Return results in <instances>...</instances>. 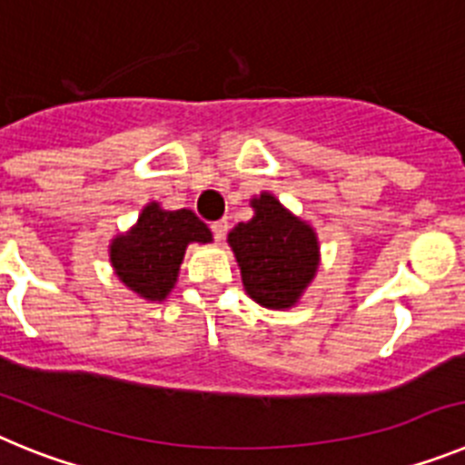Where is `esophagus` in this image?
I'll list each match as a JSON object with an SVG mask.
<instances>
[{
	"instance_id": "34e87169",
	"label": "esophagus",
	"mask_w": 465,
	"mask_h": 465,
	"mask_svg": "<svg viewBox=\"0 0 465 465\" xmlns=\"http://www.w3.org/2000/svg\"><path fill=\"white\" fill-rule=\"evenodd\" d=\"M212 232H213V237H216V240H223L225 237V232H228V221L225 219H221V221H213L212 223Z\"/></svg>"
}]
</instances>
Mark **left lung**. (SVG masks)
<instances>
[{
    "mask_svg": "<svg viewBox=\"0 0 465 465\" xmlns=\"http://www.w3.org/2000/svg\"><path fill=\"white\" fill-rule=\"evenodd\" d=\"M252 221L228 232L246 295L268 310H291L319 272L322 246L316 230L283 207L272 193L249 200Z\"/></svg>",
    "mask_w": 465,
    "mask_h": 465,
    "instance_id": "left-lung-1",
    "label": "left lung"
}]
</instances>
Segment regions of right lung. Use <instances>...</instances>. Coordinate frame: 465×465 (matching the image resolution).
Returning a JSON list of instances; mask_svg holds the SVG:
<instances>
[{"label": "right lung", "mask_w": 465, "mask_h": 465, "mask_svg": "<svg viewBox=\"0 0 465 465\" xmlns=\"http://www.w3.org/2000/svg\"><path fill=\"white\" fill-rule=\"evenodd\" d=\"M212 230L191 209H163L149 203L137 223L109 244V262L125 289L149 302H163L176 286L188 244H209Z\"/></svg>", "instance_id": "right-lung-1"}]
</instances>
